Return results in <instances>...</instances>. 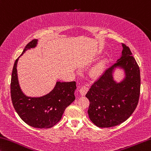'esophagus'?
Instances as JSON below:
<instances>
[{"mask_svg":"<svg viewBox=\"0 0 151 151\" xmlns=\"http://www.w3.org/2000/svg\"><path fill=\"white\" fill-rule=\"evenodd\" d=\"M88 90H89L88 84L83 85L80 90V92L81 95H82V96H84V95L87 93V92L88 91Z\"/></svg>","mask_w":151,"mask_h":151,"instance_id":"34e87169","label":"esophagus"}]
</instances>
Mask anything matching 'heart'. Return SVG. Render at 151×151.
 I'll return each mask as SVG.
<instances>
[{
    "mask_svg": "<svg viewBox=\"0 0 151 151\" xmlns=\"http://www.w3.org/2000/svg\"><path fill=\"white\" fill-rule=\"evenodd\" d=\"M100 71H101V67H96L93 70V73L95 76H97L100 73Z\"/></svg>",
    "mask_w": 151,
    "mask_h": 151,
    "instance_id": "1",
    "label": "heart"
}]
</instances>
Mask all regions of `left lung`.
Returning a JSON list of instances; mask_svg holds the SVG:
<instances>
[{
  "mask_svg": "<svg viewBox=\"0 0 151 151\" xmlns=\"http://www.w3.org/2000/svg\"><path fill=\"white\" fill-rule=\"evenodd\" d=\"M122 56L103 73L86 94L90 101L89 118L99 127L119 125L130 117L138 105L140 91V69L131 50L122 44ZM117 68L125 76L116 82L113 73Z\"/></svg>",
  "mask_w": 151,
  "mask_h": 151,
  "instance_id": "obj_1",
  "label": "left lung"
}]
</instances>
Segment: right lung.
<instances>
[{"mask_svg": "<svg viewBox=\"0 0 151 151\" xmlns=\"http://www.w3.org/2000/svg\"><path fill=\"white\" fill-rule=\"evenodd\" d=\"M38 40L25 46L22 55L35 48ZM20 56L15 60L11 81V96L14 109L21 119L36 128H50L61 120L65 110L75 101L76 82H57L49 93L40 97L27 96L21 89L18 81L17 65Z\"/></svg>", "mask_w": 151, "mask_h": 151, "instance_id": "right-lung-1", "label": "right lung"}]
</instances>
